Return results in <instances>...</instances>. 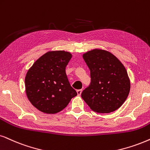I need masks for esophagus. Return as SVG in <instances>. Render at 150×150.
<instances>
[{"instance_id":"34e87169","label":"esophagus","mask_w":150,"mask_h":150,"mask_svg":"<svg viewBox=\"0 0 150 150\" xmlns=\"http://www.w3.org/2000/svg\"><path fill=\"white\" fill-rule=\"evenodd\" d=\"M81 92H82V89H78V90H77V93L78 96H80Z\"/></svg>"}]
</instances>
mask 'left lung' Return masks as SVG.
Masks as SVG:
<instances>
[{"instance_id":"left-lung-1","label":"left lung","mask_w":150,"mask_h":150,"mask_svg":"<svg viewBox=\"0 0 150 150\" xmlns=\"http://www.w3.org/2000/svg\"><path fill=\"white\" fill-rule=\"evenodd\" d=\"M91 71V83L81 98L93 111L111 113L120 108L130 91V81L123 64L111 52L94 49L83 54Z\"/></svg>"}]
</instances>
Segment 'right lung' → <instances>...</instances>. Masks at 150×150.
I'll return each instance as SVG.
<instances>
[{
  "instance_id": "1",
  "label": "right lung",
  "mask_w": 150,
  "mask_h": 150,
  "mask_svg": "<svg viewBox=\"0 0 150 150\" xmlns=\"http://www.w3.org/2000/svg\"><path fill=\"white\" fill-rule=\"evenodd\" d=\"M71 57L69 52L50 51L28 70L25 79L26 94L32 105L41 112H59L77 96L66 73Z\"/></svg>"
}]
</instances>
